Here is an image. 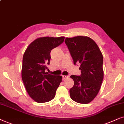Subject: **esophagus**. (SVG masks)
I'll return each instance as SVG.
<instances>
[{
    "instance_id": "esophagus-1",
    "label": "esophagus",
    "mask_w": 124,
    "mask_h": 124,
    "mask_svg": "<svg viewBox=\"0 0 124 124\" xmlns=\"http://www.w3.org/2000/svg\"><path fill=\"white\" fill-rule=\"evenodd\" d=\"M68 78H69L68 75H63V76H62V78H63V79H66Z\"/></svg>"
}]
</instances>
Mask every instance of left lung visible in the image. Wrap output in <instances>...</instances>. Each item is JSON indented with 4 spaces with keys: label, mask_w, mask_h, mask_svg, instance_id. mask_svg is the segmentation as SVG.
<instances>
[{
    "label": "left lung",
    "mask_w": 124,
    "mask_h": 124,
    "mask_svg": "<svg viewBox=\"0 0 124 124\" xmlns=\"http://www.w3.org/2000/svg\"><path fill=\"white\" fill-rule=\"evenodd\" d=\"M74 64H80V76L72 75L74 85L70 89V98L80 104H88L99 91L104 78L103 57L98 45L87 36L66 38Z\"/></svg>",
    "instance_id": "8db88e82"
}]
</instances>
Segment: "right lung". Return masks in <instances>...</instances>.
I'll return each instance as SVG.
<instances>
[{
    "label": "right lung",
    "instance_id": "right-lung-1",
    "mask_svg": "<svg viewBox=\"0 0 124 124\" xmlns=\"http://www.w3.org/2000/svg\"><path fill=\"white\" fill-rule=\"evenodd\" d=\"M64 39L65 37L38 38L24 53L21 78L28 95L37 103L53 99L62 82V76L49 74L45 70L50 64L51 50L63 43Z\"/></svg>",
    "mask_w": 124,
    "mask_h": 124
}]
</instances>
